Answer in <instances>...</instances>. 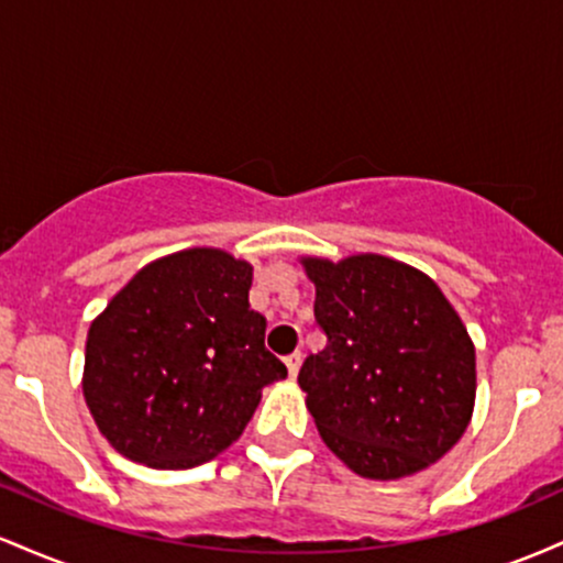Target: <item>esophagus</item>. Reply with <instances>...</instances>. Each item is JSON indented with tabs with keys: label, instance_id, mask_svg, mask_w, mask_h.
<instances>
[{
	"label": "esophagus",
	"instance_id": "34e87169",
	"mask_svg": "<svg viewBox=\"0 0 563 563\" xmlns=\"http://www.w3.org/2000/svg\"><path fill=\"white\" fill-rule=\"evenodd\" d=\"M301 360H303V354H301V352H294V354H288V357H286V367H288L290 378H296V376H299Z\"/></svg>",
	"mask_w": 563,
	"mask_h": 563
}]
</instances>
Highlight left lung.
<instances>
[{
	"instance_id": "obj_1",
	"label": "left lung",
	"mask_w": 563,
	"mask_h": 563,
	"mask_svg": "<svg viewBox=\"0 0 563 563\" xmlns=\"http://www.w3.org/2000/svg\"><path fill=\"white\" fill-rule=\"evenodd\" d=\"M328 335L299 373L328 450L365 479H402L437 463L468 429L476 349L421 269L380 254L301 256Z\"/></svg>"
}]
</instances>
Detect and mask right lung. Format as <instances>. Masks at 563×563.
<instances>
[{
    "label": "right lung",
    "instance_id": "obj_1",
    "mask_svg": "<svg viewBox=\"0 0 563 563\" xmlns=\"http://www.w3.org/2000/svg\"><path fill=\"white\" fill-rule=\"evenodd\" d=\"M251 280L228 251L185 249L145 264L92 320L81 389L115 452L192 468L243 434L264 386L288 376L264 346Z\"/></svg>",
    "mask_w": 563,
    "mask_h": 563
}]
</instances>
